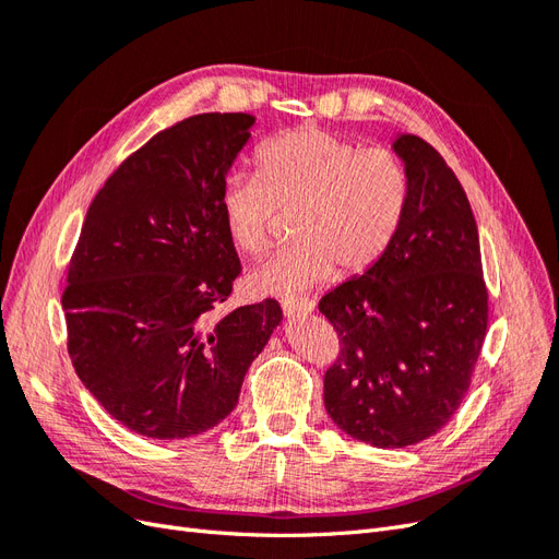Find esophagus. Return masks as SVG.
Masks as SVG:
<instances>
[{
	"mask_svg": "<svg viewBox=\"0 0 559 559\" xmlns=\"http://www.w3.org/2000/svg\"><path fill=\"white\" fill-rule=\"evenodd\" d=\"M282 310L284 314H308L314 310V300L308 296H296V298H284L282 300Z\"/></svg>",
	"mask_w": 559,
	"mask_h": 559,
	"instance_id": "34e87169",
	"label": "esophagus"
}]
</instances>
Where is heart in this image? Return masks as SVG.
Listing matches in <instances>:
<instances>
[{
	"instance_id": "obj_1",
	"label": "heart",
	"mask_w": 559,
	"mask_h": 559,
	"mask_svg": "<svg viewBox=\"0 0 559 559\" xmlns=\"http://www.w3.org/2000/svg\"><path fill=\"white\" fill-rule=\"evenodd\" d=\"M257 175L224 179L218 205L233 245L261 257L282 212L296 240L249 275L261 296H289L333 275H357L392 247L411 200V175L396 151L364 146L341 132L296 128L265 140Z\"/></svg>"
}]
</instances>
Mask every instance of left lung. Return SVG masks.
Segmentation results:
<instances>
[{"label": "left lung", "mask_w": 559, "mask_h": 559, "mask_svg": "<svg viewBox=\"0 0 559 559\" xmlns=\"http://www.w3.org/2000/svg\"><path fill=\"white\" fill-rule=\"evenodd\" d=\"M411 175L396 238L364 275L319 300L341 352L324 373V405L352 438L405 448L441 431L464 401L487 331L476 218L438 151L401 134Z\"/></svg>", "instance_id": "1"}]
</instances>
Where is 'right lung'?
<instances>
[{"instance_id": "add662e5", "label": "right lung", "mask_w": 559, "mask_h": 559, "mask_svg": "<svg viewBox=\"0 0 559 559\" xmlns=\"http://www.w3.org/2000/svg\"><path fill=\"white\" fill-rule=\"evenodd\" d=\"M253 121L198 114L160 130L83 222L62 294L67 352L99 405L140 436L216 427L282 321L275 298L214 317L242 273L218 195Z\"/></svg>"}]
</instances>
